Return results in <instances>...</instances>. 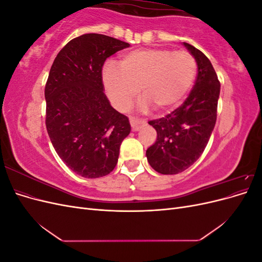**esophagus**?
Here are the masks:
<instances>
[{
  "instance_id": "1",
  "label": "esophagus",
  "mask_w": 262,
  "mask_h": 262,
  "mask_svg": "<svg viewBox=\"0 0 262 262\" xmlns=\"http://www.w3.org/2000/svg\"><path fill=\"white\" fill-rule=\"evenodd\" d=\"M130 124L132 126L133 131H139L142 126L145 124V122L142 120H139V119H137V118H130Z\"/></svg>"
}]
</instances>
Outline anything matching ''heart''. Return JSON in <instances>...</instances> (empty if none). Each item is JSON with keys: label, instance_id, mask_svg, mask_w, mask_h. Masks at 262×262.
Wrapping results in <instances>:
<instances>
[{"label": "heart", "instance_id": "obj_1", "mask_svg": "<svg viewBox=\"0 0 262 262\" xmlns=\"http://www.w3.org/2000/svg\"><path fill=\"white\" fill-rule=\"evenodd\" d=\"M196 75V62L186 51L149 48L123 54L119 67L108 62L101 78L112 104L126 110L141 92V109L150 106L161 113L178 107L191 90Z\"/></svg>", "mask_w": 262, "mask_h": 262}]
</instances>
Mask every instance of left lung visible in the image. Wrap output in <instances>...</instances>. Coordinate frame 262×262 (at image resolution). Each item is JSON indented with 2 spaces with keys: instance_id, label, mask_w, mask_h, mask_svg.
Returning a JSON list of instances; mask_svg holds the SVG:
<instances>
[{
  "instance_id": "8db88e82",
  "label": "left lung",
  "mask_w": 262,
  "mask_h": 262,
  "mask_svg": "<svg viewBox=\"0 0 262 262\" xmlns=\"http://www.w3.org/2000/svg\"><path fill=\"white\" fill-rule=\"evenodd\" d=\"M198 66L192 91L179 108L149 121L157 132L155 143L146 149L147 162L163 175H176L201 156L216 122L221 84L212 63L193 46L182 42Z\"/></svg>"
}]
</instances>
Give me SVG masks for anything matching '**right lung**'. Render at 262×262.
I'll list each match as a JSON object with an SVG mask.
<instances>
[{
  "label": "right lung",
  "instance_id": "right-lung-1",
  "mask_svg": "<svg viewBox=\"0 0 262 262\" xmlns=\"http://www.w3.org/2000/svg\"><path fill=\"white\" fill-rule=\"evenodd\" d=\"M130 45L100 34L68 42L55 57L45 89L46 125L55 152L84 178H99L118 163L129 119L110 105L101 71L107 58Z\"/></svg>",
  "mask_w": 262,
  "mask_h": 262
}]
</instances>
